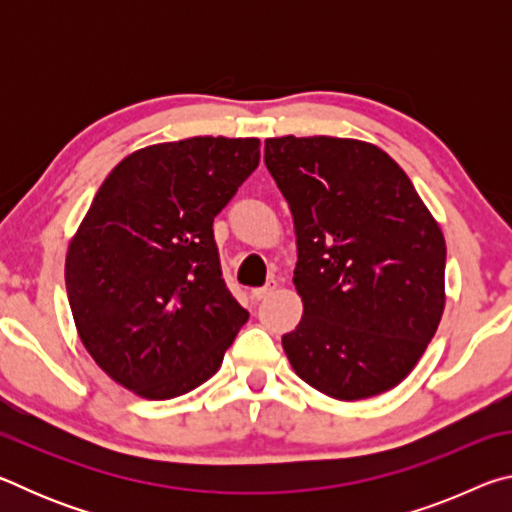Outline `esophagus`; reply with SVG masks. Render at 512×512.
<instances>
[{"mask_svg":"<svg viewBox=\"0 0 512 512\" xmlns=\"http://www.w3.org/2000/svg\"><path fill=\"white\" fill-rule=\"evenodd\" d=\"M275 289H277V282H275V280H268V282L264 284V287L250 291V296H253L255 300H264V298L271 296V293H273Z\"/></svg>","mask_w":512,"mask_h":512,"instance_id":"esophagus-1","label":"esophagus"}]
</instances>
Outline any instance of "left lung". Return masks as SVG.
<instances>
[{"label":"left lung","instance_id":"left-lung-1","mask_svg":"<svg viewBox=\"0 0 512 512\" xmlns=\"http://www.w3.org/2000/svg\"><path fill=\"white\" fill-rule=\"evenodd\" d=\"M264 162L296 228L302 318L282 336L296 375L334 400L391 391L445 309V237L409 176L375 144L271 137Z\"/></svg>","mask_w":512,"mask_h":512}]
</instances>
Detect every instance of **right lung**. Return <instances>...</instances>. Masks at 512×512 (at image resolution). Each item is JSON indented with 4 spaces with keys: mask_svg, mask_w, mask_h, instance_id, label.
<instances>
[{
    "mask_svg": "<svg viewBox=\"0 0 512 512\" xmlns=\"http://www.w3.org/2000/svg\"><path fill=\"white\" fill-rule=\"evenodd\" d=\"M257 164V137L153 144L94 196L67 250V298L85 350L135 395L194 391L248 320L223 282L212 223Z\"/></svg>",
    "mask_w": 512,
    "mask_h": 512,
    "instance_id": "add662e5",
    "label": "right lung"
}]
</instances>
